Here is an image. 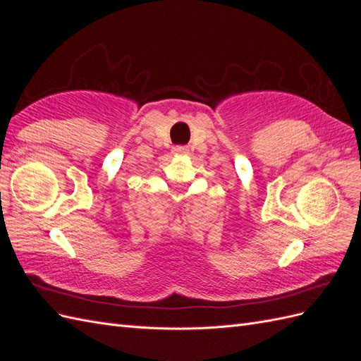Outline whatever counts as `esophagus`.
<instances>
[{
  "label": "esophagus",
  "instance_id": "obj_1",
  "mask_svg": "<svg viewBox=\"0 0 361 361\" xmlns=\"http://www.w3.org/2000/svg\"><path fill=\"white\" fill-rule=\"evenodd\" d=\"M190 149L187 146H174L173 147V154L174 155H187Z\"/></svg>",
  "mask_w": 361,
  "mask_h": 361
}]
</instances>
